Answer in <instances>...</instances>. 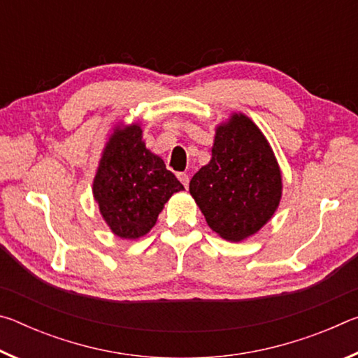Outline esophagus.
Returning a JSON list of instances; mask_svg holds the SVG:
<instances>
[{"label": "esophagus", "mask_w": 358, "mask_h": 358, "mask_svg": "<svg viewBox=\"0 0 358 358\" xmlns=\"http://www.w3.org/2000/svg\"><path fill=\"white\" fill-rule=\"evenodd\" d=\"M178 180L183 183L185 187H187V185H189V177H187L186 173H178Z\"/></svg>", "instance_id": "1"}]
</instances>
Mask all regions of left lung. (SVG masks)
<instances>
[{"label":"left lung","mask_w":358,"mask_h":358,"mask_svg":"<svg viewBox=\"0 0 358 358\" xmlns=\"http://www.w3.org/2000/svg\"><path fill=\"white\" fill-rule=\"evenodd\" d=\"M189 192L211 230L241 241L262 229L280 205L282 178L268 141L243 113L216 128L211 159Z\"/></svg>","instance_id":"1"}]
</instances>
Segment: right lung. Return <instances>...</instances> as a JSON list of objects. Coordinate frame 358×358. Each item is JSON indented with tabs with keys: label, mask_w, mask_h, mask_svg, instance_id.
I'll use <instances>...</instances> for the list:
<instances>
[{
	"label": "right lung",
	"mask_w": 358,
	"mask_h": 358,
	"mask_svg": "<svg viewBox=\"0 0 358 358\" xmlns=\"http://www.w3.org/2000/svg\"><path fill=\"white\" fill-rule=\"evenodd\" d=\"M185 189L164 161L142 141L137 123L117 126L106 143L93 196L107 226L120 238L147 235L172 194Z\"/></svg>",
	"instance_id": "1"
}]
</instances>
